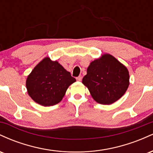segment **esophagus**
Segmentation results:
<instances>
[{"instance_id":"esophagus-1","label":"esophagus","mask_w":153,"mask_h":153,"mask_svg":"<svg viewBox=\"0 0 153 153\" xmlns=\"http://www.w3.org/2000/svg\"><path fill=\"white\" fill-rule=\"evenodd\" d=\"M76 80H78V81H81L82 77H81V76H78V78H76Z\"/></svg>"}]
</instances>
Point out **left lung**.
Here are the masks:
<instances>
[{
    "instance_id": "left-lung-1",
    "label": "left lung",
    "mask_w": 153,
    "mask_h": 153,
    "mask_svg": "<svg viewBox=\"0 0 153 153\" xmlns=\"http://www.w3.org/2000/svg\"><path fill=\"white\" fill-rule=\"evenodd\" d=\"M82 84L97 103L110 105L124 96L129 85L127 67L110 54H103L88 67Z\"/></svg>"
}]
</instances>
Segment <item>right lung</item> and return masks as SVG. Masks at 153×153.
<instances>
[{
	"label": "right lung",
	"instance_id": "1",
	"mask_svg": "<svg viewBox=\"0 0 153 153\" xmlns=\"http://www.w3.org/2000/svg\"><path fill=\"white\" fill-rule=\"evenodd\" d=\"M76 81L57 60L45 57L34 67L26 80L29 96L43 106L62 101L68 87Z\"/></svg>",
	"mask_w": 153,
	"mask_h": 153
}]
</instances>
